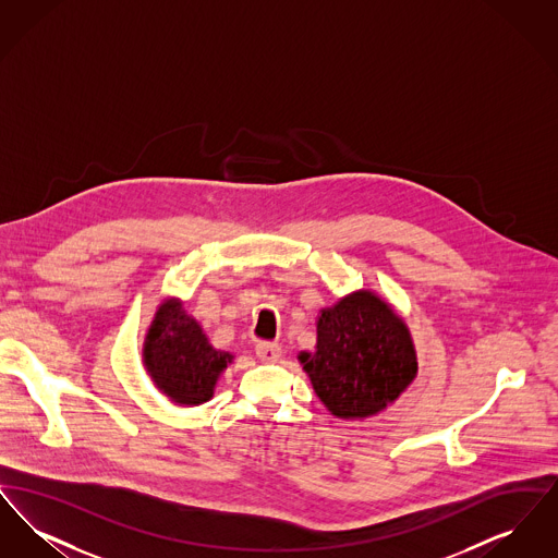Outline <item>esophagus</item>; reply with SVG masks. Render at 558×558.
<instances>
[{
	"mask_svg": "<svg viewBox=\"0 0 558 558\" xmlns=\"http://www.w3.org/2000/svg\"><path fill=\"white\" fill-rule=\"evenodd\" d=\"M255 353H257V357L262 362L271 364V362H276L282 355V347L278 345V343H269V341H259L257 347H255Z\"/></svg>",
	"mask_w": 558,
	"mask_h": 558,
	"instance_id": "obj_1",
	"label": "esophagus"
}]
</instances>
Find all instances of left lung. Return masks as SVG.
Listing matches in <instances>:
<instances>
[{"label": "left lung", "mask_w": 558, "mask_h": 558, "mask_svg": "<svg viewBox=\"0 0 558 558\" xmlns=\"http://www.w3.org/2000/svg\"><path fill=\"white\" fill-rule=\"evenodd\" d=\"M324 405L366 418L393 403L418 364L405 324L372 292H353L318 318L316 353L299 355Z\"/></svg>", "instance_id": "obj_1"}]
</instances>
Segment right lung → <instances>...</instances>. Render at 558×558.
<instances>
[{
    "instance_id": "1",
    "label": "right lung",
    "mask_w": 558,
    "mask_h": 558,
    "mask_svg": "<svg viewBox=\"0 0 558 558\" xmlns=\"http://www.w3.org/2000/svg\"><path fill=\"white\" fill-rule=\"evenodd\" d=\"M144 362L167 398L198 405L213 398L217 376L228 368L230 355L209 345L180 301H165L148 330Z\"/></svg>"
}]
</instances>
